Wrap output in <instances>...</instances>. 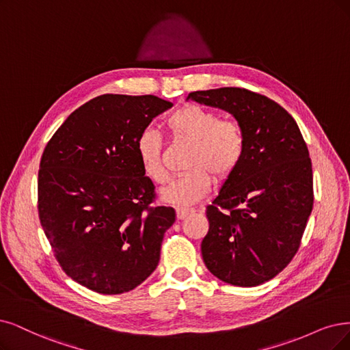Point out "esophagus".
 <instances>
[{
	"label": "esophagus",
	"instance_id": "34e87169",
	"mask_svg": "<svg viewBox=\"0 0 350 350\" xmlns=\"http://www.w3.org/2000/svg\"><path fill=\"white\" fill-rule=\"evenodd\" d=\"M193 212V209H185V208H177L176 209V215H177V219H180V221H182V219H185V217H187L189 215H191Z\"/></svg>",
	"mask_w": 350,
	"mask_h": 350
}]
</instances>
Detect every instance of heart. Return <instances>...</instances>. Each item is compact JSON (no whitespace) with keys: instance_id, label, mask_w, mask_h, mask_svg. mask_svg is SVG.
I'll use <instances>...</instances> for the list:
<instances>
[{"instance_id":"obj_1","label":"heart","mask_w":350,"mask_h":350,"mask_svg":"<svg viewBox=\"0 0 350 350\" xmlns=\"http://www.w3.org/2000/svg\"><path fill=\"white\" fill-rule=\"evenodd\" d=\"M164 125L174 139L191 146L186 163L189 173L161 190L165 203L190 206L199 202L212 189L211 175L216 182H225L243 160L247 139L242 125L235 120H221L215 111L186 103L168 115ZM135 152L144 174L155 183H163L167 173L160 135L152 129L141 131Z\"/></svg>"}]
</instances>
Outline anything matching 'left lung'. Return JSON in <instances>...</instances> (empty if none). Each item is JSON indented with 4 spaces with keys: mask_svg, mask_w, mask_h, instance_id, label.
Segmentation results:
<instances>
[{
    "mask_svg": "<svg viewBox=\"0 0 350 350\" xmlns=\"http://www.w3.org/2000/svg\"><path fill=\"white\" fill-rule=\"evenodd\" d=\"M187 99L234 115L247 139L238 170L206 208L203 261L232 286H260L290 264L313 209L306 141L286 109L245 88L196 90Z\"/></svg>",
    "mask_w": 350,
    "mask_h": 350,
    "instance_id": "left-lung-1",
    "label": "left lung"
}]
</instances>
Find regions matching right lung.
I'll return each mask as SVG.
<instances>
[{"mask_svg": "<svg viewBox=\"0 0 350 350\" xmlns=\"http://www.w3.org/2000/svg\"><path fill=\"white\" fill-rule=\"evenodd\" d=\"M173 103L154 95H100L72 112L43 151L38 217L62 269L99 294H121L160 261L173 208L152 206L154 185L135 141Z\"/></svg>", "mask_w": 350, "mask_h": 350, "instance_id": "add662e5", "label": "right lung"}]
</instances>
